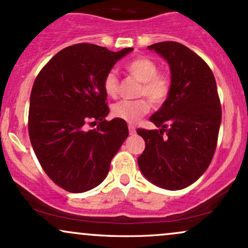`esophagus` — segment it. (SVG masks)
I'll list each match as a JSON object with an SVG mask.
<instances>
[{
	"mask_svg": "<svg viewBox=\"0 0 248 248\" xmlns=\"http://www.w3.org/2000/svg\"><path fill=\"white\" fill-rule=\"evenodd\" d=\"M128 129H129V134H130V135H133V134H135V132H136L135 127H134L133 124H129V126H128Z\"/></svg>",
	"mask_w": 248,
	"mask_h": 248,
	"instance_id": "1",
	"label": "esophagus"
}]
</instances>
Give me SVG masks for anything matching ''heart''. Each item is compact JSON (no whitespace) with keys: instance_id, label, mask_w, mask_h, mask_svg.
Returning a JSON list of instances; mask_svg holds the SVG:
<instances>
[{"instance_id":"b5f03b06","label":"heart","mask_w":248,"mask_h":248,"mask_svg":"<svg viewBox=\"0 0 248 248\" xmlns=\"http://www.w3.org/2000/svg\"><path fill=\"white\" fill-rule=\"evenodd\" d=\"M126 71L141 82L139 95H144L153 104L161 105L167 100L170 93V81L166 76L158 73L155 62L147 57H138L126 64ZM105 93L110 98H115L119 92V80L114 72H108L102 81ZM150 109L147 99L134 101H120L113 106V115L121 120L134 124Z\"/></svg>"}]
</instances>
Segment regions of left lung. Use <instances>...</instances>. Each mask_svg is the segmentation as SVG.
I'll return each mask as SVG.
<instances>
[{"instance_id": "obj_1", "label": "left lung", "mask_w": 248, "mask_h": 248, "mask_svg": "<svg viewBox=\"0 0 248 248\" xmlns=\"http://www.w3.org/2000/svg\"><path fill=\"white\" fill-rule=\"evenodd\" d=\"M148 50L166 59L171 84L167 100L150 116L161 129H138L146 142L138 164L156 186L181 190L205 172L217 147L221 122L217 84L206 62L183 44L161 42Z\"/></svg>"}]
</instances>
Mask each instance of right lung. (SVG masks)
I'll return each instance as SVG.
<instances>
[{"label":"right lung","mask_w":248,"mask_h":248,"mask_svg":"<svg viewBox=\"0 0 248 248\" xmlns=\"http://www.w3.org/2000/svg\"><path fill=\"white\" fill-rule=\"evenodd\" d=\"M132 51L113 52L87 43L67 46L33 82L28 124L31 144L46 175L66 191L98 186L128 138L126 121L105 120L109 108L102 81ZM90 122L98 124L95 130L87 129Z\"/></svg>","instance_id":"add662e5"}]
</instances>
